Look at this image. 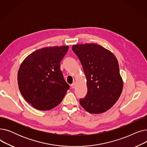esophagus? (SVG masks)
<instances>
[{
    "label": "esophagus",
    "mask_w": 147,
    "mask_h": 147,
    "mask_svg": "<svg viewBox=\"0 0 147 147\" xmlns=\"http://www.w3.org/2000/svg\"><path fill=\"white\" fill-rule=\"evenodd\" d=\"M75 86H76V83L74 82L73 84H71V88H72V89H74V88H75Z\"/></svg>",
    "instance_id": "34e87169"
}]
</instances>
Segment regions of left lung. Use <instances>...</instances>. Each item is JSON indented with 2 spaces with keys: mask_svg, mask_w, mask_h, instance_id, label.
<instances>
[{
  "mask_svg": "<svg viewBox=\"0 0 147 147\" xmlns=\"http://www.w3.org/2000/svg\"><path fill=\"white\" fill-rule=\"evenodd\" d=\"M72 49L80 61L87 80L88 93L80 99L81 106L91 114L109 110L119 99L123 86L116 57L95 43L73 45Z\"/></svg>",
  "mask_w": 147,
  "mask_h": 147,
  "instance_id": "8db88e82",
  "label": "left lung"
}]
</instances>
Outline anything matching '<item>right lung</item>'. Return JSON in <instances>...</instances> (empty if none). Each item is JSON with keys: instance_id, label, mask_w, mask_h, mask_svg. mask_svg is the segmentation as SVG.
Returning <instances> with one entry per match:
<instances>
[{"instance_id": "obj_1", "label": "right lung", "mask_w": 147, "mask_h": 147, "mask_svg": "<svg viewBox=\"0 0 147 147\" xmlns=\"http://www.w3.org/2000/svg\"><path fill=\"white\" fill-rule=\"evenodd\" d=\"M68 48V46H61L38 49L21 63L18 73V88L26 101L35 109H52L69 89L60 69V63Z\"/></svg>"}]
</instances>
